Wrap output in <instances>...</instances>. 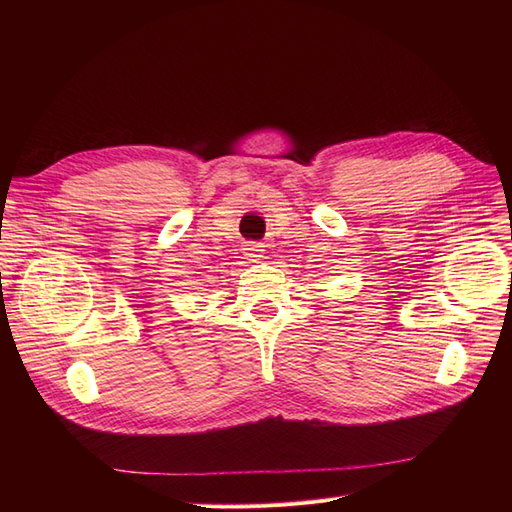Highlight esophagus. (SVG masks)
Wrapping results in <instances>:
<instances>
[{"label": "esophagus", "mask_w": 512, "mask_h": 512, "mask_svg": "<svg viewBox=\"0 0 512 512\" xmlns=\"http://www.w3.org/2000/svg\"><path fill=\"white\" fill-rule=\"evenodd\" d=\"M262 247H265V245L250 243V245H245L243 250H245V256L250 260H260V258H265V250H262Z\"/></svg>", "instance_id": "esophagus-1"}]
</instances>
